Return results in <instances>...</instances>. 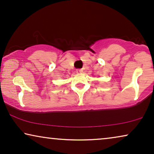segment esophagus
Here are the masks:
<instances>
[{"instance_id":"obj_1","label":"esophagus","mask_w":154,"mask_h":154,"mask_svg":"<svg viewBox=\"0 0 154 154\" xmlns=\"http://www.w3.org/2000/svg\"><path fill=\"white\" fill-rule=\"evenodd\" d=\"M83 72V69H77L76 70V73H81Z\"/></svg>"}]
</instances>
